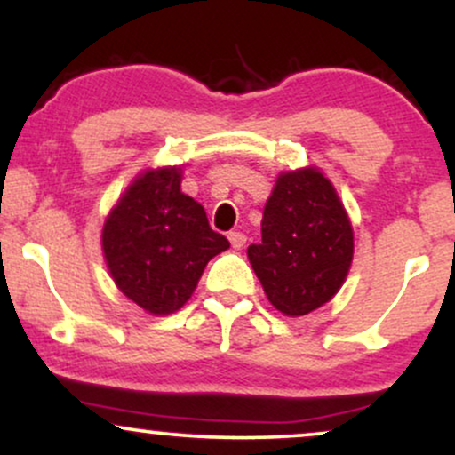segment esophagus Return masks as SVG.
<instances>
[{
    "label": "esophagus",
    "instance_id": "34e87169",
    "mask_svg": "<svg viewBox=\"0 0 455 455\" xmlns=\"http://www.w3.org/2000/svg\"><path fill=\"white\" fill-rule=\"evenodd\" d=\"M228 242H231V245H233L235 250H242L243 245H245V242H248V237H245L243 233L233 231V233H228Z\"/></svg>",
    "mask_w": 455,
    "mask_h": 455
}]
</instances>
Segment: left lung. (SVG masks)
Returning a JSON list of instances; mask_svg holds the SVG:
<instances>
[{"label":"left lung","instance_id":"left-lung-1","mask_svg":"<svg viewBox=\"0 0 455 455\" xmlns=\"http://www.w3.org/2000/svg\"><path fill=\"white\" fill-rule=\"evenodd\" d=\"M248 248L265 295L282 315L304 316L340 291L353 260V228L329 180L316 169L278 177Z\"/></svg>","mask_w":455,"mask_h":455}]
</instances>
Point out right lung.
<instances>
[{"instance_id":"add662e5","label":"right lung","mask_w":455,"mask_h":455,"mask_svg":"<svg viewBox=\"0 0 455 455\" xmlns=\"http://www.w3.org/2000/svg\"><path fill=\"white\" fill-rule=\"evenodd\" d=\"M180 169L148 171L119 198L102 228L115 284L128 299L171 315L190 299L203 269L228 248L201 203L181 192Z\"/></svg>"}]
</instances>
